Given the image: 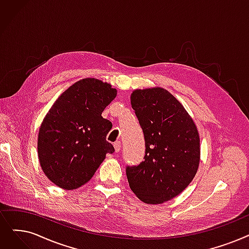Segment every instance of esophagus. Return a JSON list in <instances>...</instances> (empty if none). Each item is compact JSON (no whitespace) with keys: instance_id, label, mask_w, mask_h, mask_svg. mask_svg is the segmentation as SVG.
<instances>
[{"instance_id":"obj_1","label":"esophagus","mask_w":249,"mask_h":249,"mask_svg":"<svg viewBox=\"0 0 249 249\" xmlns=\"http://www.w3.org/2000/svg\"><path fill=\"white\" fill-rule=\"evenodd\" d=\"M114 147H115L116 153H118V151H120V149H121V142H116L114 143Z\"/></svg>"}]
</instances>
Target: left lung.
Segmentation results:
<instances>
[{
    "label": "left lung",
    "instance_id": "1",
    "mask_svg": "<svg viewBox=\"0 0 249 249\" xmlns=\"http://www.w3.org/2000/svg\"><path fill=\"white\" fill-rule=\"evenodd\" d=\"M145 140L144 160L127 167L129 186L145 203L159 204L177 196L196 176L200 160L196 125L181 103L161 88L131 93Z\"/></svg>",
    "mask_w": 249,
    "mask_h": 249
}]
</instances>
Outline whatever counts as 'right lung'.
I'll use <instances>...</instances> for the list:
<instances>
[{
	"instance_id": "obj_1",
	"label": "right lung",
	"mask_w": 249,
	"mask_h": 249,
	"mask_svg": "<svg viewBox=\"0 0 249 249\" xmlns=\"http://www.w3.org/2000/svg\"><path fill=\"white\" fill-rule=\"evenodd\" d=\"M117 95L112 85L95 78L72 84L52 106L39 128L40 167L53 184L76 189L94 175L114 146L106 140L112 123L102 117Z\"/></svg>"
}]
</instances>
